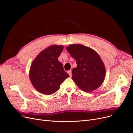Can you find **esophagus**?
<instances>
[{
  "label": "esophagus",
  "mask_w": 133,
  "mask_h": 133,
  "mask_svg": "<svg viewBox=\"0 0 133 133\" xmlns=\"http://www.w3.org/2000/svg\"><path fill=\"white\" fill-rule=\"evenodd\" d=\"M68 73L69 75H70V77H72V72H71V70L70 71H68Z\"/></svg>",
  "instance_id": "1"
}]
</instances>
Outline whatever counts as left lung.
<instances>
[{
  "mask_svg": "<svg viewBox=\"0 0 133 133\" xmlns=\"http://www.w3.org/2000/svg\"><path fill=\"white\" fill-rule=\"evenodd\" d=\"M66 49L76 61L72 79L79 88L91 92L99 88L105 77V68L98 54L80 44H70Z\"/></svg>",
  "mask_w": 133,
  "mask_h": 133,
  "instance_id": "left-lung-1",
  "label": "left lung"
}]
</instances>
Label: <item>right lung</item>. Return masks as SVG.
Segmentation results:
<instances>
[{"label": "right lung", "instance_id": "add662e5", "mask_svg": "<svg viewBox=\"0 0 133 133\" xmlns=\"http://www.w3.org/2000/svg\"><path fill=\"white\" fill-rule=\"evenodd\" d=\"M63 45H53L42 50L32 61L29 72L32 85L44 95H51L60 88L69 75L58 60Z\"/></svg>", "mask_w": 133, "mask_h": 133}]
</instances>
